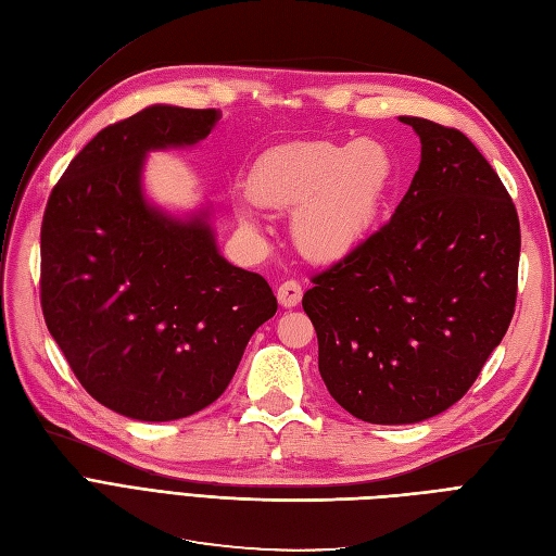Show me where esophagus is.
I'll return each mask as SVG.
<instances>
[{"instance_id":"obj_1","label":"esophagus","mask_w":556,"mask_h":556,"mask_svg":"<svg viewBox=\"0 0 556 556\" xmlns=\"http://www.w3.org/2000/svg\"><path fill=\"white\" fill-rule=\"evenodd\" d=\"M301 294H304V290L296 280H285L278 288V304L282 308H294L301 301Z\"/></svg>"}]
</instances>
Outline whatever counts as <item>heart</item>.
<instances>
[{
	"label": "heart",
	"mask_w": 556,
	"mask_h": 556,
	"mask_svg": "<svg viewBox=\"0 0 556 556\" xmlns=\"http://www.w3.org/2000/svg\"><path fill=\"white\" fill-rule=\"evenodd\" d=\"M396 180V164L380 141H311L266 153L248 190L260 206L294 211L292 237L313 262H339L374 231ZM239 223L257 227L252 201H237Z\"/></svg>",
	"instance_id": "1"
}]
</instances>
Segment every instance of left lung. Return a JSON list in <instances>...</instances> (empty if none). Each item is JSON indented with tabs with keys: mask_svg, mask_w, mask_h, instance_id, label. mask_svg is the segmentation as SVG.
<instances>
[{
	"mask_svg": "<svg viewBox=\"0 0 556 556\" xmlns=\"http://www.w3.org/2000/svg\"><path fill=\"white\" fill-rule=\"evenodd\" d=\"M422 160L392 220L313 276L304 311L329 394L371 425L454 406L508 331L519 220L492 164L459 129L401 115Z\"/></svg>",
	"mask_w": 556,
	"mask_h": 556,
	"instance_id": "obj_1",
	"label": "left lung"
}]
</instances>
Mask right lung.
I'll use <instances>...</instances> for the list:
<instances>
[{"instance_id": "obj_1", "label": "right lung", "mask_w": 556, "mask_h": 556, "mask_svg": "<svg viewBox=\"0 0 556 556\" xmlns=\"http://www.w3.org/2000/svg\"><path fill=\"white\" fill-rule=\"evenodd\" d=\"M217 121L215 109L155 104L109 125L46 204V327L86 392L141 422L211 406L278 311L260 274L220 255L208 208L180 220L143 194L150 150L194 146Z\"/></svg>"}]
</instances>
